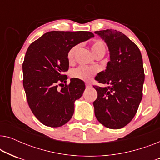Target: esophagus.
I'll return each mask as SVG.
<instances>
[{
  "instance_id": "34e87169",
  "label": "esophagus",
  "mask_w": 160,
  "mask_h": 160,
  "mask_svg": "<svg viewBox=\"0 0 160 160\" xmlns=\"http://www.w3.org/2000/svg\"><path fill=\"white\" fill-rule=\"evenodd\" d=\"M85 86H86L87 88H89V87H91V84H89V83H86V84H85Z\"/></svg>"
}]
</instances>
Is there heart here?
<instances>
[{
	"label": "heart",
	"instance_id": "1",
	"mask_svg": "<svg viewBox=\"0 0 160 160\" xmlns=\"http://www.w3.org/2000/svg\"><path fill=\"white\" fill-rule=\"evenodd\" d=\"M78 49H79V45H75L68 50L67 53V59L68 62H73L76 53L77 52ZM91 49L96 58L99 55H102V54L104 55L105 52H106V47L101 40H96L94 41L92 43ZM96 72L97 71L92 68L80 66L72 70L71 71V76L72 78H76V79L89 81L96 73Z\"/></svg>",
	"mask_w": 160,
	"mask_h": 160
}]
</instances>
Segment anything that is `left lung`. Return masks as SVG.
Wrapping results in <instances>:
<instances>
[{"label": "left lung", "instance_id": "1", "mask_svg": "<svg viewBox=\"0 0 160 160\" xmlns=\"http://www.w3.org/2000/svg\"><path fill=\"white\" fill-rule=\"evenodd\" d=\"M108 45L110 61L95 79L108 87L93 86L97 119L106 128L120 129L132 121L143 97L145 78L141 51L135 43L116 30L95 31Z\"/></svg>", "mask_w": 160, "mask_h": 160}]
</instances>
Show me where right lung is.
<instances>
[{
    "mask_svg": "<svg viewBox=\"0 0 160 160\" xmlns=\"http://www.w3.org/2000/svg\"><path fill=\"white\" fill-rule=\"evenodd\" d=\"M92 37L89 31H51L28 47L22 63L23 87L30 110L44 125L58 128L71 119L74 102L82 95L85 85L76 78L66 84L67 53L72 47ZM62 82L65 86L59 91Z\"/></svg>",
    "mask_w": 160,
    "mask_h": 160,
    "instance_id": "1",
    "label": "right lung"
}]
</instances>
